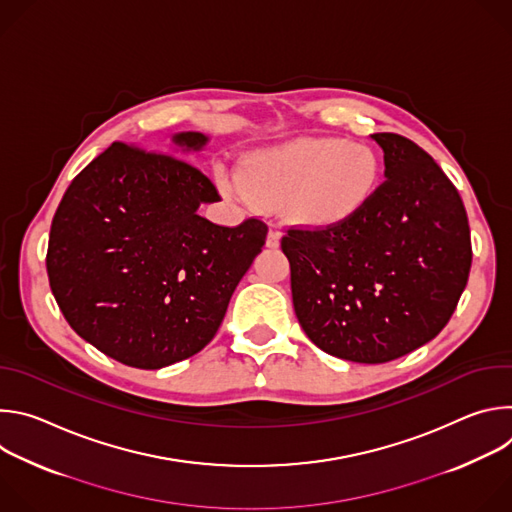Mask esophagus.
Listing matches in <instances>:
<instances>
[{"label": "esophagus", "instance_id": "1", "mask_svg": "<svg viewBox=\"0 0 512 512\" xmlns=\"http://www.w3.org/2000/svg\"><path fill=\"white\" fill-rule=\"evenodd\" d=\"M279 239H281V233L277 229H271L267 235V247H271V249L279 247Z\"/></svg>", "mask_w": 512, "mask_h": 512}]
</instances>
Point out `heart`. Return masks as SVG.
Instances as JSON below:
<instances>
[{"mask_svg": "<svg viewBox=\"0 0 512 512\" xmlns=\"http://www.w3.org/2000/svg\"><path fill=\"white\" fill-rule=\"evenodd\" d=\"M381 180L377 156L358 143L296 141L251 156L221 174L227 194L285 210L312 227H338L360 214Z\"/></svg>", "mask_w": 512, "mask_h": 512, "instance_id": "b5f03b06", "label": "heart"}]
</instances>
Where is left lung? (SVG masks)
<instances>
[{
    "label": "left lung",
    "instance_id": "1",
    "mask_svg": "<svg viewBox=\"0 0 512 512\" xmlns=\"http://www.w3.org/2000/svg\"><path fill=\"white\" fill-rule=\"evenodd\" d=\"M385 182L338 227H287L291 298L324 352L379 364L413 352L450 322L472 265L466 208L427 152L373 133Z\"/></svg>",
    "mask_w": 512,
    "mask_h": 512
}]
</instances>
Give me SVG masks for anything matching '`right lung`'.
I'll return each mask as SVG.
<instances>
[{"mask_svg":"<svg viewBox=\"0 0 512 512\" xmlns=\"http://www.w3.org/2000/svg\"><path fill=\"white\" fill-rule=\"evenodd\" d=\"M186 150L206 143L180 133ZM212 180L184 158L115 141L66 188L50 227L54 300L81 338L127 367L156 371L200 352L221 326L267 225H214Z\"/></svg>","mask_w":512,"mask_h":512,"instance_id":"1","label":"right lung"}]
</instances>
